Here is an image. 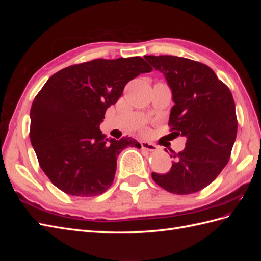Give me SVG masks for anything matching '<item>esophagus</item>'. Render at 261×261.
<instances>
[{"mask_svg":"<svg viewBox=\"0 0 261 261\" xmlns=\"http://www.w3.org/2000/svg\"><path fill=\"white\" fill-rule=\"evenodd\" d=\"M140 145H141V148L148 150V151H158V149H159L154 144L149 143V141H146V140L141 141Z\"/></svg>","mask_w":261,"mask_h":261,"instance_id":"34e87169","label":"esophagus"}]
</instances>
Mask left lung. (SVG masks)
Wrapping results in <instances>:
<instances>
[{"mask_svg":"<svg viewBox=\"0 0 261 261\" xmlns=\"http://www.w3.org/2000/svg\"><path fill=\"white\" fill-rule=\"evenodd\" d=\"M161 72L174 102L169 125L175 137H186V146L165 174L152 172V179L173 194L201 191L217 178L230 159L238 133L235 103L228 87L200 62L173 55H146Z\"/></svg>","mask_w":261,"mask_h":261,"instance_id":"8db88e82","label":"left lung"}]
</instances>
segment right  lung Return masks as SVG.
<instances>
[{"mask_svg":"<svg viewBox=\"0 0 261 261\" xmlns=\"http://www.w3.org/2000/svg\"><path fill=\"white\" fill-rule=\"evenodd\" d=\"M152 67L140 57L97 59L61 69L30 109V141L52 184L78 197L101 195L112 185L117 156L139 147L132 137L107 138L99 128L125 85Z\"/></svg>","mask_w":261,"mask_h":261,"instance_id":"add662e5","label":"right lung"}]
</instances>
